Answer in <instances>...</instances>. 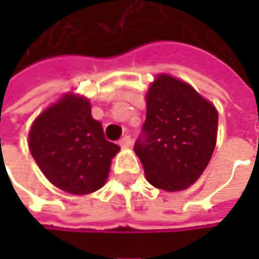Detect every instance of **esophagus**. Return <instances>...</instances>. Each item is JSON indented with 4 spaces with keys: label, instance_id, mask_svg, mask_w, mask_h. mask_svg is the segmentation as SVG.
<instances>
[{
    "label": "esophagus",
    "instance_id": "obj_1",
    "mask_svg": "<svg viewBox=\"0 0 259 259\" xmlns=\"http://www.w3.org/2000/svg\"><path fill=\"white\" fill-rule=\"evenodd\" d=\"M120 145H121L123 148H129V147H132V138L126 135L124 138L120 139Z\"/></svg>",
    "mask_w": 259,
    "mask_h": 259
}]
</instances>
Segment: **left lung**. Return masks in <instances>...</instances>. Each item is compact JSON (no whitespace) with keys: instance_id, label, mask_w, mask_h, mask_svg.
Here are the masks:
<instances>
[{"instance_id":"left-lung-1","label":"left lung","mask_w":259,"mask_h":259,"mask_svg":"<svg viewBox=\"0 0 259 259\" xmlns=\"http://www.w3.org/2000/svg\"><path fill=\"white\" fill-rule=\"evenodd\" d=\"M218 111L189 83L159 75L147 93V118L135 142L150 184L184 190L199 179L216 147Z\"/></svg>"}]
</instances>
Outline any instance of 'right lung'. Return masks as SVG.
I'll use <instances>...</instances> for the list:
<instances>
[{"label":"right lung","mask_w":259,"mask_h":259,"mask_svg":"<svg viewBox=\"0 0 259 259\" xmlns=\"http://www.w3.org/2000/svg\"><path fill=\"white\" fill-rule=\"evenodd\" d=\"M28 145L45 177L73 195L100 189L120 151L91 117L90 102L75 94H66L34 120Z\"/></svg>","instance_id":"right-lung-1"}]
</instances>
